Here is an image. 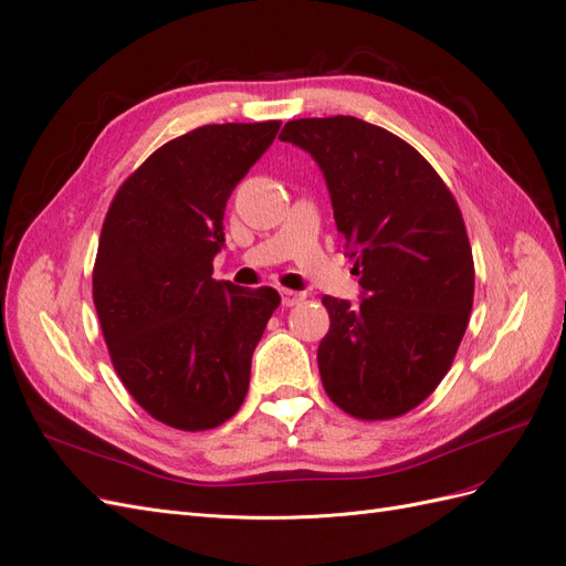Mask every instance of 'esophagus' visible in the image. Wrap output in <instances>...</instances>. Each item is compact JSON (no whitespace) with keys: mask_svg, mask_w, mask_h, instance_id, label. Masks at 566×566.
Masks as SVG:
<instances>
[{"mask_svg":"<svg viewBox=\"0 0 566 566\" xmlns=\"http://www.w3.org/2000/svg\"><path fill=\"white\" fill-rule=\"evenodd\" d=\"M304 300H306V293H295V290L281 287V302H283V306H297Z\"/></svg>","mask_w":566,"mask_h":566,"instance_id":"1","label":"esophagus"}]
</instances>
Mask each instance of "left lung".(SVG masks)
Returning <instances> with one entry per match:
<instances>
[{
    "mask_svg": "<svg viewBox=\"0 0 566 566\" xmlns=\"http://www.w3.org/2000/svg\"><path fill=\"white\" fill-rule=\"evenodd\" d=\"M279 139L318 165L361 276L356 304L323 297V387L354 418L403 416L449 373L470 321L474 264L458 202L413 146L358 117L290 119Z\"/></svg>",
    "mask_w": 566,
    "mask_h": 566,
    "instance_id": "left-lung-1",
    "label": "left lung"
}]
</instances>
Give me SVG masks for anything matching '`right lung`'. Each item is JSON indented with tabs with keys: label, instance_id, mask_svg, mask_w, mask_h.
<instances>
[{
	"label": "right lung",
	"instance_id": "obj_1",
	"mask_svg": "<svg viewBox=\"0 0 566 566\" xmlns=\"http://www.w3.org/2000/svg\"><path fill=\"white\" fill-rule=\"evenodd\" d=\"M281 123L205 125L165 144L119 186L94 264V304L119 380L177 430L227 422L281 295L212 279L224 210Z\"/></svg>",
	"mask_w": 566,
	"mask_h": 566
}]
</instances>
